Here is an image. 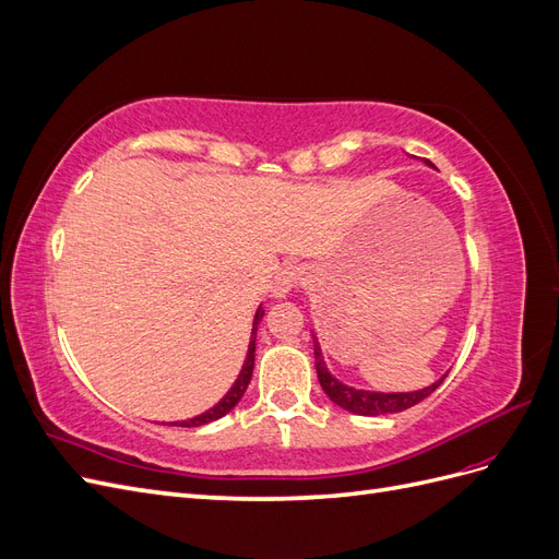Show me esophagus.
I'll return each instance as SVG.
<instances>
[{
	"instance_id": "1",
	"label": "esophagus",
	"mask_w": 559,
	"mask_h": 559,
	"mask_svg": "<svg viewBox=\"0 0 559 559\" xmlns=\"http://www.w3.org/2000/svg\"><path fill=\"white\" fill-rule=\"evenodd\" d=\"M300 282H302V267H298V265H284L280 273L275 275V280H273V296L284 298Z\"/></svg>"
}]
</instances>
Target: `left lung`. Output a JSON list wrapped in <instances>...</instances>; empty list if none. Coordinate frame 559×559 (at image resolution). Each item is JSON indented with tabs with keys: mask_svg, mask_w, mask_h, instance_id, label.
<instances>
[{
	"mask_svg": "<svg viewBox=\"0 0 559 559\" xmlns=\"http://www.w3.org/2000/svg\"><path fill=\"white\" fill-rule=\"evenodd\" d=\"M431 165V163H429ZM314 366H317V378L321 389H324L326 396L341 405V408L354 413V415H386V413H401L408 411L413 405H417L419 401H425L427 396H431L441 382L445 380V376L433 382L427 389H419V392H408V394H378V392H361V389L347 386L343 382H337L329 368L324 366V359H321L319 345L314 343Z\"/></svg>",
	"mask_w": 559,
	"mask_h": 559,
	"instance_id": "8db88e82",
	"label": "left lung"
}]
</instances>
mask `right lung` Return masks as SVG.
I'll use <instances>...</instances> for the list:
<instances>
[{
	"label": "right lung",
	"mask_w": 559,
	"mask_h": 559,
	"mask_svg": "<svg viewBox=\"0 0 559 559\" xmlns=\"http://www.w3.org/2000/svg\"><path fill=\"white\" fill-rule=\"evenodd\" d=\"M263 308H259L257 310V317H253V329H251V341H249V352H247V361H245V366H242V370H240V376H238V380H235V384L230 386V392L218 401L214 408H210L207 413H202V415H198V417H191V419H183V421H173V427L177 425V427H202V425H210V421H214V419H218V417H224L228 411H233L235 405H238V401L242 399V394L247 392V386H249V380H251V373H253V352H257V329H259V321L263 319Z\"/></svg>",
	"instance_id": "right-lung-1"
}]
</instances>
